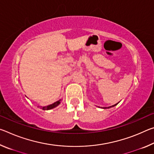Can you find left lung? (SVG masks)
<instances>
[{
    "label": "left lung",
    "instance_id": "obj_1",
    "mask_svg": "<svg viewBox=\"0 0 154 154\" xmlns=\"http://www.w3.org/2000/svg\"><path fill=\"white\" fill-rule=\"evenodd\" d=\"M118 105V103L117 104H116V105H112V106H109V107H104L103 109H109V108H111V107H113V106H115L116 105Z\"/></svg>",
    "mask_w": 154,
    "mask_h": 154
}]
</instances>
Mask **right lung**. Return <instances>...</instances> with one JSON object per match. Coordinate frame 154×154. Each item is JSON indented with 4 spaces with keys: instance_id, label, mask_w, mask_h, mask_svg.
<instances>
[{
    "instance_id": "obj_1",
    "label": "right lung",
    "mask_w": 154,
    "mask_h": 154,
    "mask_svg": "<svg viewBox=\"0 0 154 154\" xmlns=\"http://www.w3.org/2000/svg\"><path fill=\"white\" fill-rule=\"evenodd\" d=\"M61 100H62V99H60L59 100L56 101V102L54 103L53 104H51V105H47V106H40V105H38L37 107L41 108V109H43V110H50V109L55 108V107H56L57 106H58L60 104Z\"/></svg>"
}]
</instances>
